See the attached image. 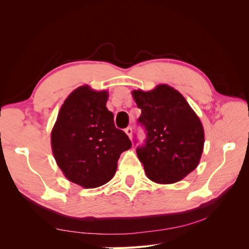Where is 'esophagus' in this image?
<instances>
[{
  "label": "esophagus",
  "mask_w": 249,
  "mask_h": 249,
  "mask_svg": "<svg viewBox=\"0 0 249 249\" xmlns=\"http://www.w3.org/2000/svg\"><path fill=\"white\" fill-rule=\"evenodd\" d=\"M124 132H125V134L127 135V136H129V138L131 139L132 138V133H133V130H132V127H126V129L124 130Z\"/></svg>",
  "instance_id": "34e87169"
}]
</instances>
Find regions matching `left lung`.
Wrapping results in <instances>:
<instances>
[{
  "label": "left lung",
  "mask_w": 249,
  "mask_h": 249,
  "mask_svg": "<svg viewBox=\"0 0 249 249\" xmlns=\"http://www.w3.org/2000/svg\"><path fill=\"white\" fill-rule=\"evenodd\" d=\"M145 126L144 146L137 148L146 177L157 184L182 180L198 166L205 131L196 113L177 89L159 84L148 91L133 90Z\"/></svg>",
  "instance_id": "obj_1"
}]
</instances>
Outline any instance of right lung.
Returning a JSON list of instances; mask_svg holds the SVG:
<instances>
[{
	"label": "right lung",
	"instance_id": "obj_1",
	"mask_svg": "<svg viewBox=\"0 0 249 249\" xmlns=\"http://www.w3.org/2000/svg\"><path fill=\"white\" fill-rule=\"evenodd\" d=\"M108 90L89 85L76 88L66 97L51 132L56 163L71 182L86 189L108 183L114 177L117 161L132 142L114 124L106 107Z\"/></svg>",
	"mask_w": 249,
	"mask_h": 249
}]
</instances>
